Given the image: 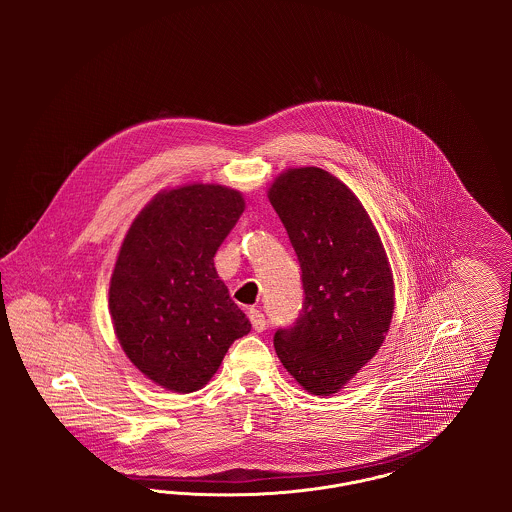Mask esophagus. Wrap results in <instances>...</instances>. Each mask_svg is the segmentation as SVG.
<instances>
[{"label":"esophagus","instance_id":"34e87169","mask_svg":"<svg viewBox=\"0 0 512 512\" xmlns=\"http://www.w3.org/2000/svg\"><path fill=\"white\" fill-rule=\"evenodd\" d=\"M249 320H251V326H253V330H257V332H263L265 328H267V320H265V315L259 311V309H249Z\"/></svg>","mask_w":512,"mask_h":512}]
</instances>
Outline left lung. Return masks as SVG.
<instances>
[{"mask_svg":"<svg viewBox=\"0 0 512 512\" xmlns=\"http://www.w3.org/2000/svg\"><path fill=\"white\" fill-rule=\"evenodd\" d=\"M268 199L301 267L303 305L274 349L315 395L341 390L376 355L393 317V278L380 236L353 192L317 167L276 178Z\"/></svg>","mask_w":512,"mask_h":512,"instance_id":"obj_1","label":"left lung"}]
</instances>
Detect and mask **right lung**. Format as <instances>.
<instances>
[{"label": "right lung", "mask_w": 512, "mask_h": 512, "mask_svg": "<svg viewBox=\"0 0 512 512\" xmlns=\"http://www.w3.org/2000/svg\"><path fill=\"white\" fill-rule=\"evenodd\" d=\"M244 209L236 190L182 186L157 195L122 242L109 288L115 334L134 366L167 390L203 388L251 330L213 263Z\"/></svg>", "instance_id": "add662e5"}]
</instances>
